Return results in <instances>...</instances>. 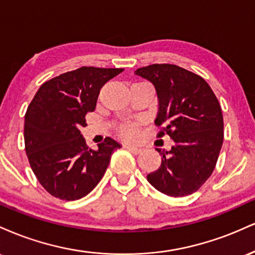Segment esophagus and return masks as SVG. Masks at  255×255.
Returning a JSON list of instances; mask_svg holds the SVG:
<instances>
[{
    "label": "esophagus",
    "mask_w": 255,
    "mask_h": 255,
    "mask_svg": "<svg viewBox=\"0 0 255 255\" xmlns=\"http://www.w3.org/2000/svg\"><path fill=\"white\" fill-rule=\"evenodd\" d=\"M126 148H127V150H129L130 152H133V153H135V154L140 153V152L142 151L141 147H137V146H131V145H127V146H126Z\"/></svg>",
    "instance_id": "1"
}]
</instances>
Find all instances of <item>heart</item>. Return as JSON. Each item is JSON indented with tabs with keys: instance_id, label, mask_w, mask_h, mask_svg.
<instances>
[{
	"instance_id": "heart-1",
	"label": "heart",
	"mask_w": 255,
	"mask_h": 255,
	"mask_svg": "<svg viewBox=\"0 0 255 255\" xmlns=\"http://www.w3.org/2000/svg\"><path fill=\"white\" fill-rule=\"evenodd\" d=\"M120 136L126 140H134L137 136V126L135 124H125L119 127Z\"/></svg>"
}]
</instances>
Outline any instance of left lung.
Returning a JSON list of instances; mask_svg holds the SVG:
<instances>
[{"instance_id": "1", "label": "left lung", "mask_w": 255, "mask_h": 255, "mask_svg": "<svg viewBox=\"0 0 255 255\" xmlns=\"http://www.w3.org/2000/svg\"><path fill=\"white\" fill-rule=\"evenodd\" d=\"M135 74L154 85L158 114L157 134L174 140L170 151H157L162 163L147 181L169 197L197 192L211 176L223 144L224 125L221 105L200 75L176 64H151Z\"/></svg>"}]
</instances>
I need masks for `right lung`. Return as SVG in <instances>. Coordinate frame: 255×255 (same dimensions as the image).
Here are the masks:
<instances>
[{
    "mask_svg": "<svg viewBox=\"0 0 255 255\" xmlns=\"http://www.w3.org/2000/svg\"><path fill=\"white\" fill-rule=\"evenodd\" d=\"M122 68L81 67L44 83L25 114V150L32 171L46 192L62 200L85 197L105 174L121 147L105 137L91 150L81 135L87 113L96 109L103 85Z\"/></svg>",
    "mask_w": 255,
    "mask_h": 255,
    "instance_id": "add662e5",
    "label": "right lung"
}]
</instances>
